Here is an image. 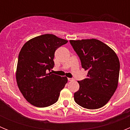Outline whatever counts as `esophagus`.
Wrapping results in <instances>:
<instances>
[{"mask_svg":"<svg viewBox=\"0 0 130 130\" xmlns=\"http://www.w3.org/2000/svg\"><path fill=\"white\" fill-rule=\"evenodd\" d=\"M68 79L69 81H72L74 80V79H73V78H68Z\"/></svg>","mask_w":130,"mask_h":130,"instance_id":"obj_1","label":"esophagus"}]
</instances>
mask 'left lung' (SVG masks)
<instances>
[{"label":"left lung","mask_w":130,"mask_h":130,"mask_svg":"<svg viewBox=\"0 0 130 130\" xmlns=\"http://www.w3.org/2000/svg\"><path fill=\"white\" fill-rule=\"evenodd\" d=\"M81 60V66L88 71L74 93L78 105L88 109L104 106L117 90L120 62L117 54L107 45L96 39L70 40Z\"/></svg>","instance_id":"obj_1"}]
</instances>
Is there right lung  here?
I'll return each mask as SVG.
<instances>
[{
	"label": "right lung",
	"mask_w": 130,
	"mask_h": 130,
	"mask_svg": "<svg viewBox=\"0 0 130 130\" xmlns=\"http://www.w3.org/2000/svg\"><path fill=\"white\" fill-rule=\"evenodd\" d=\"M68 40L46 34L30 39L24 44L18 57L16 81L26 100L38 107H45L58 101L67 83L66 77L51 72L55 51Z\"/></svg>",
	"instance_id": "right-lung-1"
}]
</instances>
